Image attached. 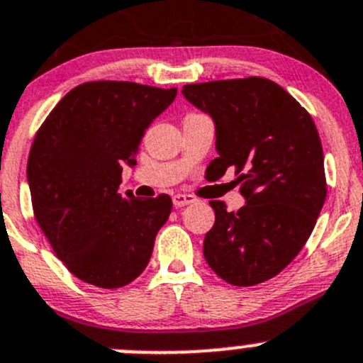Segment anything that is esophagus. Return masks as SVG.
<instances>
[{"mask_svg":"<svg viewBox=\"0 0 363 363\" xmlns=\"http://www.w3.org/2000/svg\"><path fill=\"white\" fill-rule=\"evenodd\" d=\"M174 205L177 208H181V207H184V205H189V203H193L195 202V199H193L191 195H182V193H177V195H174Z\"/></svg>","mask_w":363,"mask_h":363,"instance_id":"obj_1","label":"esophagus"}]
</instances>
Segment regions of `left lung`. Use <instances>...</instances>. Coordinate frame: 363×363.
<instances>
[{"instance_id": "1", "label": "left lung", "mask_w": 363, "mask_h": 363, "mask_svg": "<svg viewBox=\"0 0 363 363\" xmlns=\"http://www.w3.org/2000/svg\"><path fill=\"white\" fill-rule=\"evenodd\" d=\"M211 116L212 179L235 167L246 205L212 200L214 226L203 240L208 267L233 286H255L281 272L309 239L327 196L323 149L313 117L279 84L262 77L182 87Z\"/></svg>"}]
</instances>
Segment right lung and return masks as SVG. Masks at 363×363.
Returning a JSON list of instances; mask_svg holds the SVG:
<instances>
[{
  "label": "right lung",
  "instance_id": "obj_1",
  "mask_svg": "<svg viewBox=\"0 0 363 363\" xmlns=\"http://www.w3.org/2000/svg\"><path fill=\"white\" fill-rule=\"evenodd\" d=\"M177 89L98 80L73 87L36 133L28 184L40 228L73 276L98 288L137 279L172 212L168 195L121 193L145 130Z\"/></svg>",
  "mask_w": 363,
  "mask_h": 363
}]
</instances>
